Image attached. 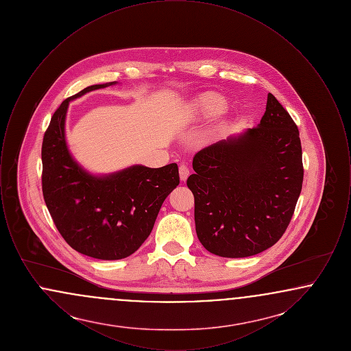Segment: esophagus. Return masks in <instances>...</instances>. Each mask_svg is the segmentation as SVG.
<instances>
[{
    "label": "esophagus",
    "instance_id": "obj_1",
    "mask_svg": "<svg viewBox=\"0 0 351 351\" xmlns=\"http://www.w3.org/2000/svg\"><path fill=\"white\" fill-rule=\"evenodd\" d=\"M179 173H180V180L185 182V180L188 179V176H189V168H188V166H185V165H180V167H179Z\"/></svg>",
    "mask_w": 351,
    "mask_h": 351
}]
</instances>
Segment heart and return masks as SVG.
Returning <instances> with one entry per match:
<instances>
[{"label": "heart", "instance_id": "obj_1", "mask_svg": "<svg viewBox=\"0 0 351 351\" xmlns=\"http://www.w3.org/2000/svg\"><path fill=\"white\" fill-rule=\"evenodd\" d=\"M193 112L204 117H212L221 114L226 109V100L215 92H208L199 96L193 105Z\"/></svg>", "mask_w": 351, "mask_h": 351}]
</instances>
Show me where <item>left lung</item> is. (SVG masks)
<instances>
[{"instance_id": "obj_1", "label": "left lung", "mask_w": 351, "mask_h": 351, "mask_svg": "<svg viewBox=\"0 0 351 351\" xmlns=\"http://www.w3.org/2000/svg\"><path fill=\"white\" fill-rule=\"evenodd\" d=\"M193 169L186 185L201 245L223 258L256 255L282 238L299 200V129L268 93L261 123L199 151Z\"/></svg>"}]
</instances>
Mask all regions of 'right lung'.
I'll return each instance as SVG.
<instances>
[{
	"instance_id": "1",
	"label": "right lung",
	"mask_w": 351,
	"mask_h": 351,
	"mask_svg": "<svg viewBox=\"0 0 351 351\" xmlns=\"http://www.w3.org/2000/svg\"><path fill=\"white\" fill-rule=\"evenodd\" d=\"M112 84L116 82L90 85L63 101L42 143V191L56 229L73 250L102 261L122 259L138 250L163 201L180 183L176 163L132 166L93 176L73 160L64 135L68 104Z\"/></svg>"
}]
</instances>
